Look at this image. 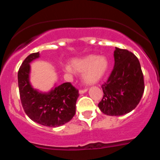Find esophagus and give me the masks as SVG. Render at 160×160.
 Listing matches in <instances>:
<instances>
[{
  "mask_svg": "<svg viewBox=\"0 0 160 160\" xmlns=\"http://www.w3.org/2000/svg\"><path fill=\"white\" fill-rule=\"evenodd\" d=\"M87 89H84V90H79V94H85V93L87 92Z\"/></svg>",
  "mask_w": 160,
  "mask_h": 160,
  "instance_id": "1",
  "label": "esophagus"
}]
</instances>
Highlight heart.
Wrapping results in <instances>:
<instances>
[{
    "instance_id": "heart-1",
    "label": "heart",
    "mask_w": 160,
    "mask_h": 160,
    "mask_svg": "<svg viewBox=\"0 0 160 160\" xmlns=\"http://www.w3.org/2000/svg\"><path fill=\"white\" fill-rule=\"evenodd\" d=\"M108 66V61L105 57L89 55L82 58L73 59L71 66L66 65L63 67V71L68 74L73 73V71L83 73L82 78L85 83L93 85L105 76Z\"/></svg>"
}]
</instances>
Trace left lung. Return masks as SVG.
<instances>
[{"mask_svg":"<svg viewBox=\"0 0 160 160\" xmlns=\"http://www.w3.org/2000/svg\"><path fill=\"white\" fill-rule=\"evenodd\" d=\"M114 66L102 86L103 98L98 108L103 114L120 116L137 107L144 91V81L139 61L127 49L115 48Z\"/></svg>","mask_w":160,"mask_h":160,"instance_id":"left-lung-1","label":"left lung"}]
</instances>
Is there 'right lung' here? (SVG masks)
Returning a JSON list of instances; mask_svg holds the SVG:
<instances>
[{
	"instance_id": "1",
	"label": "right lung",
	"mask_w": 160,
	"mask_h": 160,
	"mask_svg": "<svg viewBox=\"0 0 160 160\" xmlns=\"http://www.w3.org/2000/svg\"><path fill=\"white\" fill-rule=\"evenodd\" d=\"M40 58V53H31L24 60L18 73L20 98L25 114L33 122L41 125L57 128L72 119L76 110L78 91L65 82L48 92L32 87L30 82V63Z\"/></svg>"
}]
</instances>
